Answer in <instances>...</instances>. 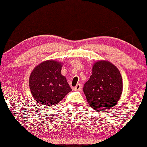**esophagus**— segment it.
<instances>
[{"mask_svg": "<svg viewBox=\"0 0 147 147\" xmlns=\"http://www.w3.org/2000/svg\"><path fill=\"white\" fill-rule=\"evenodd\" d=\"M81 89H82V86L80 85V84H77V85L74 88V89L75 91H80Z\"/></svg>", "mask_w": 147, "mask_h": 147, "instance_id": "obj_1", "label": "esophagus"}]
</instances>
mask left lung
I'll use <instances>...</instances> for the list:
<instances>
[{
  "label": "left lung",
  "instance_id": "1",
  "mask_svg": "<svg viewBox=\"0 0 147 147\" xmlns=\"http://www.w3.org/2000/svg\"><path fill=\"white\" fill-rule=\"evenodd\" d=\"M123 92V79L119 69L109 61L95 62L92 74L84 86V93L89 105L102 111L117 104Z\"/></svg>",
  "mask_w": 147,
  "mask_h": 147
}]
</instances>
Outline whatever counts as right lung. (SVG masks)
Instances as JSON below:
<instances>
[{
  "mask_svg": "<svg viewBox=\"0 0 147 147\" xmlns=\"http://www.w3.org/2000/svg\"><path fill=\"white\" fill-rule=\"evenodd\" d=\"M62 63L47 60L32 71L29 86L35 100L41 105L52 106L59 103L72 91L67 79L61 75Z\"/></svg>",
  "mask_w": 147,
  "mask_h": 147,
  "instance_id": "right-lung-1",
  "label": "right lung"
}]
</instances>
